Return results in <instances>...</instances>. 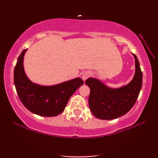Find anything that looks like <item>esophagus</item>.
<instances>
[{
	"mask_svg": "<svg viewBox=\"0 0 158 158\" xmlns=\"http://www.w3.org/2000/svg\"><path fill=\"white\" fill-rule=\"evenodd\" d=\"M91 72L90 71H85V73H82V78L84 80H86L87 77H89V76H91Z\"/></svg>",
	"mask_w": 158,
	"mask_h": 158,
	"instance_id": "esophagus-1",
	"label": "esophagus"
}]
</instances>
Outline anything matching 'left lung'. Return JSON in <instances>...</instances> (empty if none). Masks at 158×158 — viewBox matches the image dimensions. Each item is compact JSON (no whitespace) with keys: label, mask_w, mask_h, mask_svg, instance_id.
Masks as SVG:
<instances>
[{"label":"left lung","mask_w":158,"mask_h":158,"mask_svg":"<svg viewBox=\"0 0 158 158\" xmlns=\"http://www.w3.org/2000/svg\"><path fill=\"white\" fill-rule=\"evenodd\" d=\"M133 55L135 58V75L127 85L110 88L97 78L86 80L85 83L90 89L89 106L95 117L114 119L126 114L135 104L142 87L143 73L136 56Z\"/></svg>","instance_id":"obj_1"}]
</instances>
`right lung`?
I'll return each mask as SVG.
<instances>
[{
	"mask_svg": "<svg viewBox=\"0 0 158 158\" xmlns=\"http://www.w3.org/2000/svg\"><path fill=\"white\" fill-rule=\"evenodd\" d=\"M25 49L18 57L14 69V84L22 103L29 111L42 116H56L65 110L69 99L84 83L80 77L56 85L43 86L27 77L23 66Z\"/></svg>",
	"mask_w": 158,
	"mask_h": 158,
	"instance_id": "right-lung-1",
	"label": "right lung"
}]
</instances>
